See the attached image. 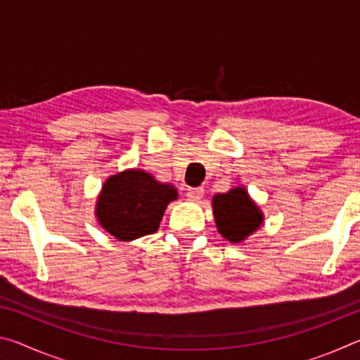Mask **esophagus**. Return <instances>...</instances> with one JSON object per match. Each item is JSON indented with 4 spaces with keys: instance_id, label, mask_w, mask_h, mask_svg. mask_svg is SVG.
<instances>
[{
    "instance_id": "esophagus-1",
    "label": "esophagus",
    "mask_w": 360,
    "mask_h": 360,
    "mask_svg": "<svg viewBox=\"0 0 360 360\" xmlns=\"http://www.w3.org/2000/svg\"><path fill=\"white\" fill-rule=\"evenodd\" d=\"M203 193H205L203 187H188L187 188V197L193 200V202H197V200L202 198Z\"/></svg>"
}]
</instances>
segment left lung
I'll return each instance as SVG.
<instances>
[{
    "label": "left lung",
    "instance_id": "1",
    "mask_svg": "<svg viewBox=\"0 0 360 360\" xmlns=\"http://www.w3.org/2000/svg\"><path fill=\"white\" fill-rule=\"evenodd\" d=\"M212 210L217 230L224 238L240 243L260 227L264 216L249 198L243 187L231 188L227 193H217L212 198Z\"/></svg>",
    "mask_w": 360,
    "mask_h": 360
}]
</instances>
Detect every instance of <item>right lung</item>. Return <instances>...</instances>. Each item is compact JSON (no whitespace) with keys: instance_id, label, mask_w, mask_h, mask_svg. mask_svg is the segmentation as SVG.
Listing matches in <instances>:
<instances>
[{"instance_id":"add662e5","label":"right lung","mask_w":360,"mask_h":360,"mask_svg":"<svg viewBox=\"0 0 360 360\" xmlns=\"http://www.w3.org/2000/svg\"><path fill=\"white\" fill-rule=\"evenodd\" d=\"M178 197L173 186L157 182L143 169L111 176L96 202L103 229L122 241L157 231L169 202Z\"/></svg>"}]
</instances>
